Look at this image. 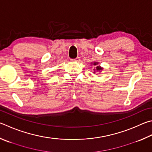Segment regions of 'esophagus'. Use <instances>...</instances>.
Returning a JSON list of instances; mask_svg holds the SVG:
<instances>
[{
  "label": "esophagus",
  "mask_w": 152,
  "mask_h": 152,
  "mask_svg": "<svg viewBox=\"0 0 152 152\" xmlns=\"http://www.w3.org/2000/svg\"><path fill=\"white\" fill-rule=\"evenodd\" d=\"M72 60H74V61H76L77 62H79L80 61V57H77L75 59H74Z\"/></svg>",
  "instance_id": "obj_1"
}]
</instances>
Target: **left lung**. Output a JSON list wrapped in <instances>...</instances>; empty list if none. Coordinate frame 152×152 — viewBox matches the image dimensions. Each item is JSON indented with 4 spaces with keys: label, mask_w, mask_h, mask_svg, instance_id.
I'll return each mask as SVG.
<instances>
[{
    "label": "left lung",
    "mask_w": 152,
    "mask_h": 152,
    "mask_svg": "<svg viewBox=\"0 0 152 152\" xmlns=\"http://www.w3.org/2000/svg\"><path fill=\"white\" fill-rule=\"evenodd\" d=\"M91 64H93L94 66H97V65L98 64V62H94V63H91ZM102 70H103V68H102L100 67V66H96V69H94V72H95V71H99V72H101V71H102Z\"/></svg>",
    "instance_id": "obj_1"
}]
</instances>
